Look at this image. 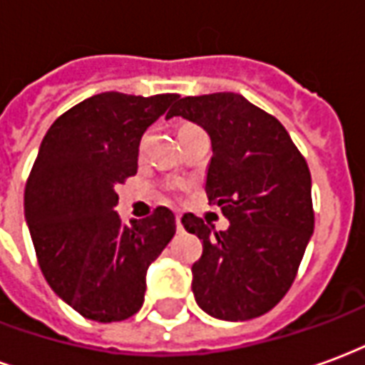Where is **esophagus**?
Listing matches in <instances>:
<instances>
[{"label": "esophagus", "instance_id": "34e87169", "mask_svg": "<svg viewBox=\"0 0 365 365\" xmlns=\"http://www.w3.org/2000/svg\"><path fill=\"white\" fill-rule=\"evenodd\" d=\"M175 227L178 230H182V215H175Z\"/></svg>", "mask_w": 365, "mask_h": 365}]
</instances>
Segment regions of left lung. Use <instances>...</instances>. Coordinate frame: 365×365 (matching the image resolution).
Returning <instances> with one entry per match:
<instances>
[{"instance_id": "8db88e82", "label": "left lung", "mask_w": 365, "mask_h": 365, "mask_svg": "<svg viewBox=\"0 0 365 365\" xmlns=\"http://www.w3.org/2000/svg\"><path fill=\"white\" fill-rule=\"evenodd\" d=\"M183 117L211 138L205 191L229 229L193 213L187 232L203 240L191 289L221 321H248L274 309L295 279L314 229L311 174L279 120L230 91L182 97L166 119Z\"/></svg>"}]
</instances>
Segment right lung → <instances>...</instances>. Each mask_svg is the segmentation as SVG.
<instances>
[{"label": "right lung", "mask_w": 365, "mask_h": 365, "mask_svg": "<svg viewBox=\"0 0 365 365\" xmlns=\"http://www.w3.org/2000/svg\"><path fill=\"white\" fill-rule=\"evenodd\" d=\"M175 99L105 91L60 115L41 143L25 185V221L48 285L86 319L133 317L148 266L175 235L168 207L130 225L115 211V187L136 174L144 130Z\"/></svg>", "instance_id": "1"}]
</instances>
